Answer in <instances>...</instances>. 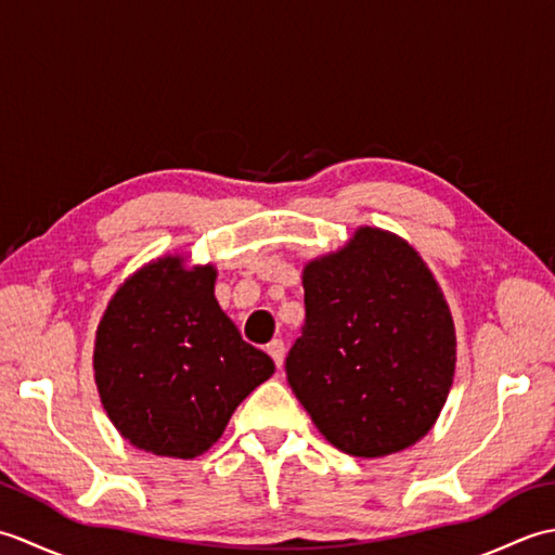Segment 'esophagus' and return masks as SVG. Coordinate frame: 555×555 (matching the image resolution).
Instances as JSON below:
<instances>
[{
    "label": "esophagus",
    "instance_id": "1",
    "mask_svg": "<svg viewBox=\"0 0 555 555\" xmlns=\"http://www.w3.org/2000/svg\"><path fill=\"white\" fill-rule=\"evenodd\" d=\"M267 352L271 356V360H274L276 367L281 370V364H284V356H286V346H284V340H281V338H274V340H271V344L267 346Z\"/></svg>",
    "mask_w": 555,
    "mask_h": 555
}]
</instances>
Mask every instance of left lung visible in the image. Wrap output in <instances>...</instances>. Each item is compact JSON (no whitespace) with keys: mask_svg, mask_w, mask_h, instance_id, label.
I'll list each match as a JSON object with an SVG mask.
<instances>
[{"mask_svg":"<svg viewBox=\"0 0 555 555\" xmlns=\"http://www.w3.org/2000/svg\"><path fill=\"white\" fill-rule=\"evenodd\" d=\"M302 288L305 326L286 376L324 439L384 457L427 436L453 386L455 324L415 247L360 227L305 264Z\"/></svg>","mask_w":555,"mask_h":555,"instance_id":"left-lung-1","label":"left lung"}]
</instances>
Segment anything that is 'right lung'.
<instances>
[{
	"mask_svg": "<svg viewBox=\"0 0 555 555\" xmlns=\"http://www.w3.org/2000/svg\"><path fill=\"white\" fill-rule=\"evenodd\" d=\"M215 264L164 255L116 288L98 324L92 370L102 408L128 443L197 457L274 374L215 298Z\"/></svg>",
	"mask_w": 555,
	"mask_h": 555,
	"instance_id": "1",
	"label": "right lung"
}]
</instances>
